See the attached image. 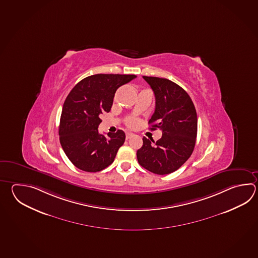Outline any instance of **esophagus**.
<instances>
[{
	"label": "esophagus",
	"mask_w": 258,
	"mask_h": 258,
	"mask_svg": "<svg viewBox=\"0 0 258 258\" xmlns=\"http://www.w3.org/2000/svg\"><path fill=\"white\" fill-rule=\"evenodd\" d=\"M133 136H134V134H133V133H131V132H126V140H128V139H131V138L133 137Z\"/></svg>",
	"instance_id": "esophagus-1"
}]
</instances>
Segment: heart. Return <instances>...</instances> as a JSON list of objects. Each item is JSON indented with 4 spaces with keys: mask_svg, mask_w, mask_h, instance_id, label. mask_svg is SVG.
<instances>
[{
    "mask_svg": "<svg viewBox=\"0 0 258 258\" xmlns=\"http://www.w3.org/2000/svg\"><path fill=\"white\" fill-rule=\"evenodd\" d=\"M126 124L130 127H135L139 125V120L136 118H131L128 120L126 121Z\"/></svg>",
    "mask_w": 258,
    "mask_h": 258,
    "instance_id": "obj_1",
    "label": "heart"
}]
</instances>
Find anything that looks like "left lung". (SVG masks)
<instances>
[{"instance_id": "obj_1", "label": "left lung", "mask_w": 258, "mask_h": 258, "mask_svg": "<svg viewBox=\"0 0 258 258\" xmlns=\"http://www.w3.org/2000/svg\"><path fill=\"white\" fill-rule=\"evenodd\" d=\"M155 95V111L149 124L160 128L163 136L155 142L143 137L137 152L139 163L153 174L176 171L194 151L198 116L188 94L178 84L164 78L143 76Z\"/></svg>"}]
</instances>
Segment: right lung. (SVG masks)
<instances>
[{
    "label": "right lung",
    "mask_w": 258,
    "mask_h": 258,
    "mask_svg": "<svg viewBox=\"0 0 258 258\" xmlns=\"http://www.w3.org/2000/svg\"><path fill=\"white\" fill-rule=\"evenodd\" d=\"M134 74H95L82 80L64 102L59 121V142L69 160L77 168L95 173L114 162L126 135L118 130L107 136L98 132L100 115L109 112L118 87Z\"/></svg>",
    "instance_id": "obj_1"
}]
</instances>
